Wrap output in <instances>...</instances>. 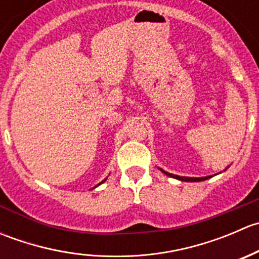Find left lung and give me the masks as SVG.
Instances as JSON below:
<instances>
[{"mask_svg":"<svg viewBox=\"0 0 259 259\" xmlns=\"http://www.w3.org/2000/svg\"><path fill=\"white\" fill-rule=\"evenodd\" d=\"M227 168H228V166H227ZM227 168H226V169H227ZM159 169H160V168H159ZM226 169H224V170H226ZM160 170L163 171V173L165 174V176L170 177V178H174V179H178V180H180V182H202V180H207V179H209V178H211V177H213V176H209V177H203V178H190V177H180V176H176V174L168 173V171L163 170V169H160Z\"/></svg>","mask_w":259,"mask_h":259,"instance_id":"left-lung-1","label":"left lung"}]
</instances>
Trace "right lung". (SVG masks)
Instances as JSON below:
<instances>
[{"label": "right lung", "mask_w": 259, "mask_h": 259, "mask_svg": "<svg viewBox=\"0 0 259 259\" xmlns=\"http://www.w3.org/2000/svg\"><path fill=\"white\" fill-rule=\"evenodd\" d=\"M106 179H108V178H105V179H104V180H103V182H101V183H99V184H98V185H95V187H94V188H96V187H99V185H100V184H103V183H104V182H105V180H106ZM94 188H93V189H94Z\"/></svg>", "instance_id": "add662e5"}]
</instances>
